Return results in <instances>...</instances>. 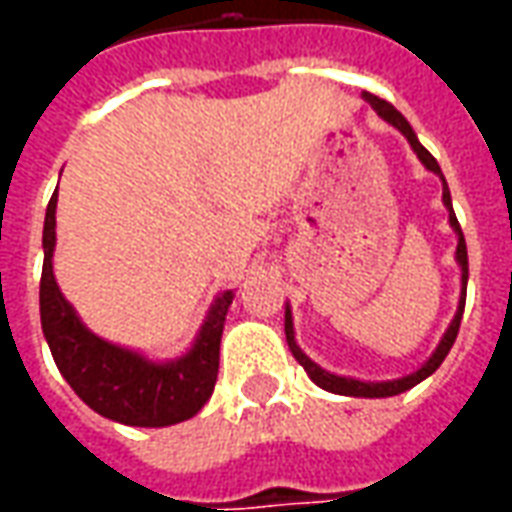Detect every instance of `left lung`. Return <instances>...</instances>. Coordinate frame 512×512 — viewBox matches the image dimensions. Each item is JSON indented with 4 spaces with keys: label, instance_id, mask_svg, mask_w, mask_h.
Instances as JSON below:
<instances>
[{
    "label": "left lung",
    "instance_id": "left-lung-1",
    "mask_svg": "<svg viewBox=\"0 0 512 512\" xmlns=\"http://www.w3.org/2000/svg\"><path fill=\"white\" fill-rule=\"evenodd\" d=\"M367 104L376 109L378 115L384 117L389 126H395L400 134L406 136L408 145L414 147V153L419 156V161L430 169V172H436L444 183V191H441V200L447 205V211H450V224L455 235H458V249H455V260H458V266H461V301H458V312H455V318H452L450 329L444 332L441 337L439 348L433 351L425 365L419 367L417 373H411V376H403V378H395V381H356V378H345V376H334V373H326L323 367H318L312 362L310 356L301 351L299 345H296V337H293V318H290V307L285 310V337H288V345L293 356H296V362H299L304 370H307V376L315 381V384L326 389V392H334V395H348V397H392V395H400V392H406L411 386H417L419 381H425L428 376H433L439 365L444 362V356L450 354L452 343H455V337H458V329H461V318H463V307H466V279H469V257H466V241H463V233H461V224L455 219V211H452V200H450V189H447V180L441 175V167L436 164V158L430 156L425 147L419 145L417 134H414V128L408 126V120L400 112H397L395 106L384 101V98H378L373 93H362Z\"/></svg>",
    "mask_w": 512,
    "mask_h": 512
}]
</instances>
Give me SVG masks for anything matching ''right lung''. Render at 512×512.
Returning <instances> with one entry per match:
<instances>
[{"mask_svg":"<svg viewBox=\"0 0 512 512\" xmlns=\"http://www.w3.org/2000/svg\"><path fill=\"white\" fill-rule=\"evenodd\" d=\"M57 191L43 224L40 323L65 381L101 417L134 428H164L191 419L211 397L219 376V343L233 290L222 293L202 323L197 343L178 362L156 365L145 356L95 337L57 288L51 257L57 244Z\"/></svg>","mask_w":512,"mask_h":512,"instance_id":"add662e5","label":"right lung"}]
</instances>
